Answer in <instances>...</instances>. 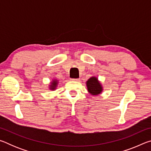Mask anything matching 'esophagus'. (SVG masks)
<instances>
[{
  "label": "esophagus",
  "mask_w": 151,
  "mask_h": 151,
  "mask_svg": "<svg viewBox=\"0 0 151 151\" xmlns=\"http://www.w3.org/2000/svg\"><path fill=\"white\" fill-rule=\"evenodd\" d=\"M71 81H80V79H79V78H72V79H71Z\"/></svg>",
  "instance_id": "esophagus-1"
}]
</instances>
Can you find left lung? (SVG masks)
<instances>
[{
  "instance_id": "1",
  "label": "left lung",
  "mask_w": 151,
  "mask_h": 151,
  "mask_svg": "<svg viewBox=\"0 0 151 151\" xmlns=\"http://www.w3.org/2000/svg\"><path fill=\"white\" fill-rule=\"evenodd\" d=\"M86 84L88 93L92 95H99L103 91V86L96 76H92L86 81Z\"/></svg>"
}]
</instances>
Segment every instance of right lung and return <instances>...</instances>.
Masks as SVG:
<instances>
[{"label":"right lung","mask_w":151,"mask_h":151,"mask_svg":"<svg viewBox=\"0 0 151 151\" xmlns=\"http://www.w3.org/2000/svg\"><path fill=\"white\" fill-rule=\"evenodd\" d=\"M58 84V80H57V79H53L52 82L50 83V85H49L50 90L55 91L57 87Z\"/></svg>","instance_id":"1"}]
</instances>
